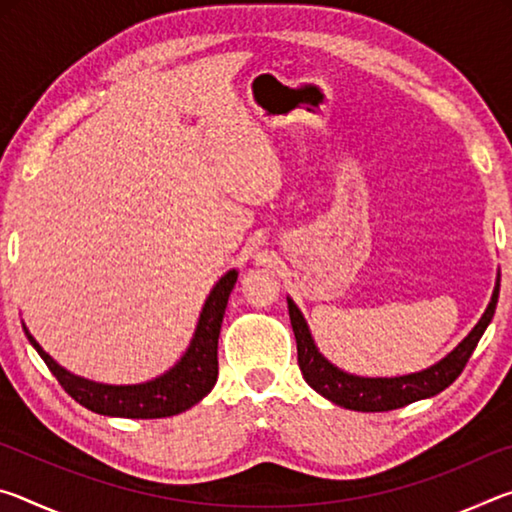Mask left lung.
<instances>
[{
  "mask_svg": "<svg viewBox=\"0 0 512 512\" xmlns=\"http://www.w3.org/2000/svg\"><path fill=\"white\" fill-rule=\"evenodd\" d=\"M499 298V277L492 291V298L485 307L479 323L472 327V332L456 345V348L443 357L433 366L424 368L420 372H409V375H397V377H361L350 375V372L334 366L323 352L318 350V345L311 336V329L307 325L305 316L298 309L296 302L287 296L289 305V318L293 334H296L298 343V366L302 370L307 384L314 388L318 395H323L325 400L343 406L350 411H393L402 409V406L427 400V397L438 395L445 391L449 384H454L456 377L461 375L467 359L472 357L476 343L488 329L492 316L497 309Z\"/></svg>",
  "mask_w": 512,
  "mask_h": 512,
  "instance_id": "1",
  "label": "left lung"
}]
</instances>
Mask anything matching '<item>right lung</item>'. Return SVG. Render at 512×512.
<instances>
[{"label": "right lung", "instance_id": "1", "mask_svg": "<svg viewBox=\"0 0 512 512\" xmlns=\"http://www.w3.org/2000/svg\"><path fill=\"white\" fill-rule=\"evenodd\" d=\"M237 275L239 271L230 268L212 287L183 357L173 363L169 370H164L162 375L142 381V384H101V381L74 375V372H69L54 361V357H49V352L42 350V345L33 339L29 327L24 323L22 329L42 361L47 363V368L54 372L60 386L85 409L110 415V418H169V415L192 409L216 384V377H219V359H216V354H219V350H216L219 348V332Z\"/></svg>", "mask_w": 512, "mask_h": 512}]
</instances>
